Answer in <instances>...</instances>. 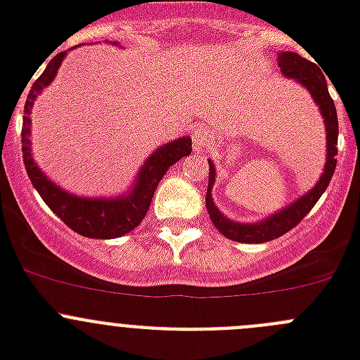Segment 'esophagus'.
<instances>
[{"label": "esophagus", "mask_w": 360, "mask_h": 360, "mask_svg": "<svg viewBox=\"0 0 360 360\" xmlns=\"http://www.w3.org/2000/svg\"><path fill=\"white\" fill-rule=\"evenodd\" d=\"M209 144V133L205 129H196L193 133V148L195 151H203V148Z\"/></svg>", "instance_id": "obj_1"}]
</instances>
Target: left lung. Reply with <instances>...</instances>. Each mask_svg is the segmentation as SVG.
Returning <instances> with one entry per match:
<instances>
[{
    "mask_svg": "<svg viewBox=\"0 0 360 360\" xmlns=\"http://www.w3.org/2000/svg\"><path fill=\"white\" fill-rule=\"evenodd\" d=\"M278 66L285 77L294 79L295 82L303 86L304 90L310 94V97L314 98L317 108H319L321 117L324 119V129H326V164H324V169L316 186L307 191L303 196H299L294 202L288 203L287 207L279 209L274 214H269L266 218L259 219V221L243 224V221H234V219L227 218L224 212L216 207L214 200H212L216 167L214 162L209 158V186L207 195H205V207H207L209 218L225 238L232 241H240V243H265V241L283 236L285 232L295 227L311 211L317 200L323 196L330 180H332L333 171H335L339 122H337L335 104L330 97L328 84H326V79L321 73V68L295 52H279Z\"/></svg>",
    "mask_w": 360,
    "mask_h": 360,
    "instance_id": "8db88e82",
    "label": "left lung"
}]
</instances>
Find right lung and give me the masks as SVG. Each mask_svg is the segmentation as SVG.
<instances>
[{
  "mask_svg": "<svg viewBox=\"0 0 360 360\" xmlns=\"http://www.w3.org/2000/svg\"><path fill=\"white\" fill-rule=\"evenodd\" d=\"M111 44L117 46L119 43L115 41ZM66 56L68 52H61L53 59H50L49 65L44 66L43 73L36 79L28 91L27 103H25L23 131H21L25 167H27L32 186L36 187L44 203L77 234L95 238V240H111V238L124 236L144 219L158 182L167 173V169L176 164L180 158L191 155V149H193L191 148V136H180V139H174L173 142L158 146L146 158L139 173L135 174L131 187L117 196L90 198V196L73 195L70 191L63 189L61 186H57L53 180L44 174V171L36 164L34 155H32L30 113L36 98L56 79L59 66L65 61Z\"/></svg>",
  "mask_w": 360,
  "mask_h": 360,
  "instance_id": "add662e5",
  "label": "right lung"
}]
</instances>
